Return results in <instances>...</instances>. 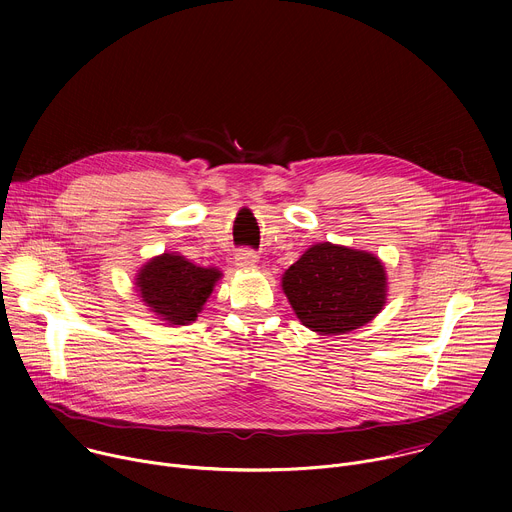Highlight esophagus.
I'll use <instances>...</instances> for the list:
<instances>
[{
    "label": "esophagus",
    "instance_id": "obj_1",
    "mask_svg": "<svg viewBox=\"0 0 512 512\" xmlns=\"http://www.w3.org/2000/svg\"><path fill=\"white\" fill-rule=\"evenodd\" d=\"M257 263H259V255L255 251L243 249L235 255V265L239 269H253V267H257Z\"/></svg>",
    "mask_w": 512,
    "mask_h": 512
}]
</instances>
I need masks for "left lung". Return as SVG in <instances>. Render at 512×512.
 <instances>
[{
    "mask_svg": "<svg viewBox=\"0 0 512 512\" xmlns=\"http://www.w3.org/2000/svg\"><path fill=\"white\" fill-rule=\"evenodd\" d=\"M281 289L298 320L316 334L338 336L375 320L387 304V269L369 251L316 243L285 269Z\"/></svg>",
    "mask_w": 512,
    "mask_h": 512,
    "instance_id": "left-lung-1",
    "label": "left lung"
}]
</instances>
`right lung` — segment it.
I'll return each instance as SVG.
<instances>
[{
    "label": "right lung",
    "instance_id": "right-lung-1",
    "mask_svg": "<svg viewBox=\"0 0 512 512\" xmlns=\"http://www.w3.org/2000/svg\"><path fill=\"white\" fill-rule=\"evenodd\" d=\"M221 277V269L200 267L178 251H164L139 267L135 289L143 306L160 322L188 326L198 318Z\"/></svg>",
    "mask_w": 512,
    "mask_h": 512
}]
</instances>
